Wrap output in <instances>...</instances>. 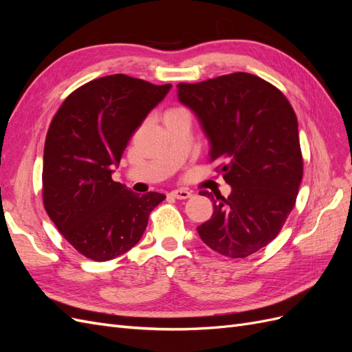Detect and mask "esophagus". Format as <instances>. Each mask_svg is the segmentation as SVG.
Returning <instances> with one entry per match:
<instances>
[{"mask_svg": "<svg viewBox=\"0 0 352 352\" xmlns=\"http://www.w3.org/2000/svg\"><path fill=\"white\" fill-rule=\"evenodd\" d=\"M170 195L177 198V199H186L192 194H190L188 189H175V190H172V192H170Z\"/></svg>", "mask_w": 352, "mask_h": 352, "instance_id": "34e87169", "label": "esophagus"}]
</instances>
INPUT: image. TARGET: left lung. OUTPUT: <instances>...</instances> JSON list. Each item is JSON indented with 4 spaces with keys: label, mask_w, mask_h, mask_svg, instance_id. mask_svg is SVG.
Segmentation results:
<instances>
[{
    "label": "left lung",
    "mask_w": 352,
    "mask_h": 352,
    "mask_svg": "<svg viewBox=\"0 0 352 352\" xmlns=\"http://www.w3.org/2000/svg\"><path fill=\"white\" fill-rule=\"evenodd\" d=\"M179 101L192 110L210 141V162L232 186L211 198L214 211L199 238L229 258H245L272 242L292 211L302 180V154L292 105L272 83L236 72L179 83Z\"/></svg>",
    "instance_id": "left-lung-1"
}]
</instances>
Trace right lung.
<instances>
[{
	"label": "right lung",
	"instance_id": "1",
	"mask_svg": "<svg viewBox=\"0 0 352 352\" xmlns=\"http://www.w3.org/2000/svg\"><path fill=\"white\" fill-rule=\"evenodd\" d=\"M172 85L111 74L73 91L52 117L44 146L42 201L72 247L94 261L140 242L151 211L166 199L135 194L111 179L126 145Z\"/></svg>",
	"mask_w": 352,
	"mask_h": 352
}]
</instances>
